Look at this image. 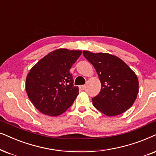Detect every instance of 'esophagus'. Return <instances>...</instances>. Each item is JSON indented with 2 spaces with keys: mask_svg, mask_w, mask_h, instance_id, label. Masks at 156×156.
Returning a JSON list of instances; mask_svg holds the SVG:
<instances>
[{
  "mask_svg": "<svg viewBox=\"0 0 156 156\" xmlns=\"http://www.w3.org/2000/svg\"><path fill=\"white\" fill-rule=\"evenodd\" d=\"M80 88L81 89V90H85V88H86V86H85V85H82V86H80Z\"/></svg>",
  "mask_w": 156,
  "mask_h": 156,
  "instance_id": "obj_1",
  "label": "esophagus"
}]
</instances>
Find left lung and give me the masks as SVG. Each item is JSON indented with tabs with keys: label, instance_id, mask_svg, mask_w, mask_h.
Masks as SVG:
<instances>
[{
	"label": "left lung",
	"instance_id": "left-lung-1",
	"mask_svg": "<svg viewBox=\"0 0 156 156\" xmlns=\"http://www.w3.org/2000/svg\"><path fill=\"white\" fill-rule=\"evenodd\" d=\"M94 66L101 83L98 95L93 98L95 108L108 116L120 115L129 109L138 93V80L127 64L108 53L83 52Z\"/></svg>",
	"mask_w": 156,
	"mask_h": 156
}]
</instances>
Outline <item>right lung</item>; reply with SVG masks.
<instances>
[{"label": "right lung", "instance_id": "add662e5", "mask_svg": "<svg viewBox=\"0 0 156 156\" xmlns=\"http://www.w3.org/2000/svg\"><path fill=\"white\" fill-rule=\"evenodd\" d=\"M81 53L63 48L55 50L30 69L26 78V93L42 113L59 115L73 103L78 88L73 86L69 70Z\"/></svg>", "mask_w": 156, "mask_h": 156}]
</instances>
